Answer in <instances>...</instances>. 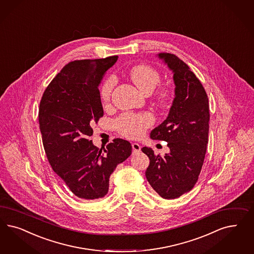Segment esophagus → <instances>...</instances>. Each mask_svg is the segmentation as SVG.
Wrapping results in <instances>:
<instances>
[{
  "mask_svg": "<svg viewBox=\"0 0 254 254\" xmlns=\"http://www.w3.org/2000/svg\"><path fill=\"white\" fill-rule=\"evenodd\" d=\"M131 147H132V153L133 154L138 153V152H140V150H141V147H140L139 144H137V143H132L131 144Z\"/></svg>",
  "mask_w": 254,
  "mask_h": 254,
  "instance_id": "obj_1",
  "label": "esophagus"
}]
</instances>
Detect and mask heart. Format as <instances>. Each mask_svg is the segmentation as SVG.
I'll return each mask as SVG.
<instances>
[{"mask_svg": "<svg viewBox=\"0 0 254 254\" xmlns=\"http://www.w3.org/2000/svg\"><path fill=\"white\" fill-rule=\"evenodd\" d=\"M129 76L132 83L145 94L151 93L161 81V75L159 72L153 67L147 64L132 66L129 72ZM116 78L114 76L108 77L103 83L100 94L104 103H107L109 101L112 91L114 90ZM172 99L173 92L169 89H162L156 94L157 104L163 108L169 107L172 103ZM152 123V116L147 113L140 115L127 114L122 116L116 122V125L123 135L131 138H138L144 134L147 128Z\"/></svg>", "mask_w": 254, "mask_h": 254, "instance_id": "obj_1", "label": "heart"}]
</instances>
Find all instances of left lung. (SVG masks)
Returning a JSON list of instances; mask_svg holds the SVG:
<instances>
[{"instance_id": "1", "label": "left lung", "mask_w": 254, "mask_h": 254, "mask_svg": "<svg viewBox=\"0 0 254 254\" xmlns=\"http://www.w3.org/2000/svg\"><path fill=\"white\" fill-rule=\"evenodd\" d=\"M158 57L173 72L175 98L167 118L150 132V138L167 142L170 152L155 155L142 147L149 159L148 183L164 199H175L190 191L198 180L208 142L209 104L200 80L180 58L170 53Z\"/></svg>"}]
</instances>
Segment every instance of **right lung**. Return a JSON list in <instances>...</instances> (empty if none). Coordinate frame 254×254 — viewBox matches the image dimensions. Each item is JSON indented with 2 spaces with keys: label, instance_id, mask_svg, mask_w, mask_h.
Returning a JSON list of instances; mask_svg holds the SVG:
<instances>
[{
  "label": "right lung",
  "instance_id": "1",
  "mask_svg": "<svg viewBox=\"0 0 254 254\" xmlns=\"http://www.w3.org/2000/svg\"><path fill=\"white\" fill-rule=\"evenodd\" d=\"M117 60L111 56L69 63L49 83L39 106V127L49 164L83 200L105 196L110 175L131 154L127 140L116 138L102 152L89 139L91 126L104 115L99 85Z\"/></svg>",
  "mask_w": 254,
  "mask_h": 254
}]
</instances>
